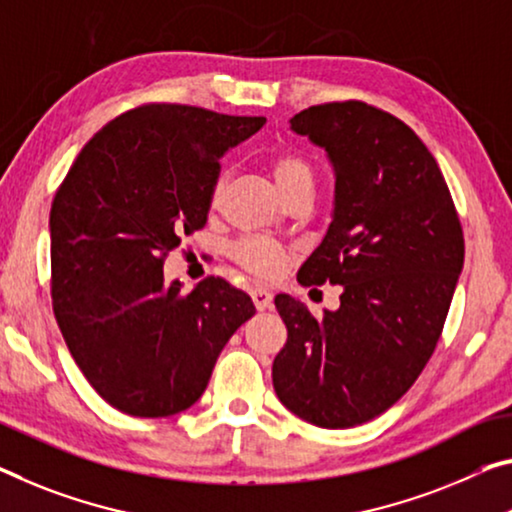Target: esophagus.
<instances>
[{"label": "esophagus", "instance_id": "obj_1", "mask_svg": "<svg viewBox=\"0 0 512 512\" xmlns=\"http://www.w3.org/2000/svg\"><path fill=\"white\" fill-rule=\"evenodd\" d=\"M251 300H254L258 311H265L272 306V293L265 286H254L251 288Z\"/></svg>", "mask_w": 512, "mask_h": 512}]
</instances>
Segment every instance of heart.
<instances>
[{"mask_svg":"<svg viewBox=\"0 0 512 512\" xmlns=\"http://www.w3.org/2000/svg\"><path fill=\"white\" fill-rule=\"evenodd\" d=\"M272 174L277 180V187L283 196L293 194L297 190L313 192L316 174H313L311 162L300 153H279L272 157ZM219 190H222V178L212 187V201H217ZM235 261L249 267L251 272L261 277H277L286 265V251L281 245L263 238H245L240 240L233 249Z\"/></svg>","mask_w":512,"mask_h":512,"instance_id":"heart-1","label":"heart"}]
</instances>
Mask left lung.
<instances>
[{
  "label": "left lung",
  "mask_w": 512,
  "mask_h": 512,
  "mask_svg": "<svg viewBox=\"0 0 512 512\" xmlns=\"http://www.w3.org/2000/svg\"><path fill=\"white\" fill-rule=\"evenodd\" d=\"M334 164V217L297 272L302 286H343L316 320L277 295L288 341L272 382L283 405L320 428L387 412L426 368L465 261L458 210L410 125L361 100L313 105L290 119Z\"/></svg>",
  "instance_id": "obj_1"
}]
</instances>
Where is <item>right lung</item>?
Listing matches in <instances>:
<instances>
[{"mask_svg": "<svg viewBox=\"0 0 512 512\" xmlns=\"http://www.w3.org/2000/svg\"><path fill=\"white\" fill-rule=\"evenodd\" d=\"M148 102L116 116L77 155L50 210L52 309L75 364L130 416L192 407L219 352L256 313L245 290L208 277L164 283V258L208 222L219 157L263 128Z\"/></svg>", "mask_w": 512, "mask_h": 512, "instance_id": "add662e5", "label": "right lung"}]
</instances>
